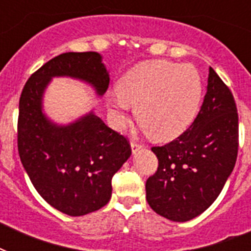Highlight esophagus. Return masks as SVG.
I'll return each mask as SVG.
<instances>
[{"instance_id": "1", "label": "esophagus", "mask_w": 251, "mask_h": 251, "mask_svg": "<svg viewBox=\"0 0 251 251\" xmlns=\"http://www.w3.org/2000/svg\"><path fill=\"white\" fill-rule=\"evenodd\" d=\"M141 149L142 145H139L137 142H131V151H133V153H137L138 151H141Z\"/></svg>"}]
</instances>
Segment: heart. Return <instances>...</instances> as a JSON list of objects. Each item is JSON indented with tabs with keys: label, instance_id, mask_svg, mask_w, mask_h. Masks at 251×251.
<instances>
[{
	"label": "heart",
	"instance_id": "obj_1",
	"mask_svg": "<svg viewBox=\"0 0 251 251\" xmlns=\"http://www.w3.org/2000/svg\"><path fill=\"white\" fill-rule=\"evenodd\" d=\"M202 91V78L193 65L149 61L122 76L118 95H110L108 104L117 125L126 122L129 102L137 105L138 124L153 139L171 141L194 121Z\"/></svg>",
	"mask_w": 251,
	"mask_h": 251
}]
</instances>
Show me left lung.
<instances>
[{"mask_svg":"<svg viewBox=\"0 0 251 251\" xmlns=\"http://www.w3.org/2000/svg\"><path fill=\"white\" fill-rule=\"evenodd\" d=\"M151 150L159 167L146 182V198L156 214L187 222L215 202L237 160L238 113L233 95L214 69L190 127Z\"/></svg>","mask_w":251,"mask_h":251,"instance_id":"1","label":"left lung"}]
</instances>
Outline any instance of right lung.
Masks as SVG:
<instances>
[{"mask_svg": "<svg viewBox=\"0 0 251 251\" xmlns=\"http://www.w3.org/2000/svg\"><path fill=\"white\" fill-rule=\"evenodd\" d=\"M86 80L102 95L109 74L96 52L62 53L25 82L19 99L18 152L44 201L70 216L100 210L109 202L112 177L131 155L127 138L91 112L68 126L54 125L41 112V98L53 76Z\"/></svg>", "mask_w": 251, "mask_h": 251, "instance_id": "1", "label": "right lung"}]
</instances>
